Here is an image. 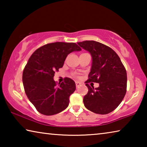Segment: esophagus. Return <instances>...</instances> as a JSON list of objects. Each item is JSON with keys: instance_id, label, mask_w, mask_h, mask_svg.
Returning <instances> with one entry per match:
<instances>
[{"instance_id": "obj_1", "label": "esophagus", "mask_w": 147, "mask_h": 147, "mask_svg": "<svg viewBox=\"0 0 147 147\" xmlns=\"http://www.w3.org/2000/svg\"><path fill=\"white\" fill-rule=\"evenodd\" d=\"M76 88H78V87H79L82 84V83L81 82H76Z\"/></svg>"}]
</instances>
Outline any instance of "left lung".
Wrapping results in <instances>:
<instances>
[{"label": "left lung", "instance_id": "1", "mask_svg": "<svg viewBox=\"0 0 147 147\" xmlns=\"http://www.w3.org/2000/svg\"><path fill=\"white\" fill-rule=\"evenodd\" d=\"M80 47L92 56V65L86 82L88 92L84 97L86 108L92 112L105 115L117 108L126 94L127 74L121 59L110 47L95 41L78 42ZM89 82L99 84L94 89Z\"/></svg>", "mask_w": 147, "mask_h": 147}]
</instances>
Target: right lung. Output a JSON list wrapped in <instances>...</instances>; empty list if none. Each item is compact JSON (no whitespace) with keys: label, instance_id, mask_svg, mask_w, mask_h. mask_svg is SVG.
Masks as SVG:
<instances>
[{"label":"right lung","instance_id":"1","mask_svg":"<svg viewBox=\"0 0 147 147\" xmlns=\"http://www.w3.org/2000/svg\"><path fill=\"white\" fill-rule=\"evenodd\" d=\"M79 51L81 48L74 43L55 42L39 47L30 57L23 73V86L27 97L40 113L53 115L67 108L75 82L65 78L58 85L53 78L68 54Z\"/></svg>","mask_w":147,"mask_h":147}]
</instances>
